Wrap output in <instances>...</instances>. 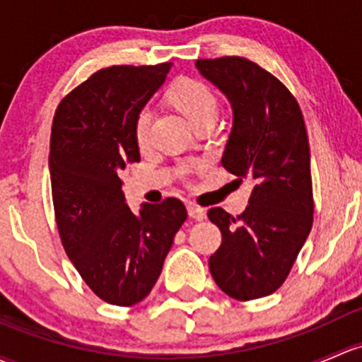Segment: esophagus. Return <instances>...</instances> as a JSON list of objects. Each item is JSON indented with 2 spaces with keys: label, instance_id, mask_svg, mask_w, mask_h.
<instances>
[{
  "label": "esophagus",
  "instance_id": "obj_1",
  "mask_svg": "<svg viewBox=\"0 0 362 362\" xmlns=\"http://www.w3.org/2000/svg\"><path fill=\"white\" fill-rule=\"evenodd\" d=\"M187 213L191 218L196 220V222H201V220H204V216H206V211L203 210V208H199L197 204H187Z\"/></svg>",
  "mask_w": 362,
  "mask_h": 362
}]
</instances>
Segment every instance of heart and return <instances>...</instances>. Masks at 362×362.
Instances as JSON below:
<instances>
[{"instance_id": "b5f03b06", "label": "heart", "mask_w": 362, "mask_h": 362, "mask_svg": "<svg viewBox=\"0 0 362 362\" xmlns=\"http://www.w3.org/2000/svg\"><path fill=\"white\" fill-rule=\"evenodd\" d=\"M171 100L175 102L178 109L192 121V124L199 123L204 117H216L218 114V100L216 95L208 85H204L199 79L185 78L180 79L177 85L171 88ZM151 121H152V109L149 105H144L135 116V140L140 147H146L151 139ZM191 173V168L182 165L178 168L180 177H187Z\"/></svg>"}]
</instances>
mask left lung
Returning <instances> with one entry per match:
<instances>
[{
  "label": "left lung",
  "instance_id": "left-lung-1",
  "mask_svg": "<svg viewBox=\"0 0 362 362\" xmlns=\"http://www.w3.org/2000/svg\"><path fill=\"white\" fill-rule=\"evenodd\" d=\"M196 67L229 98L234 112L222 166L253 184L238 218L222 208L208 211L222 232L210 272L232 298H262L286 281L312 229L305 123L291 91L245 57L201 59Z\"/></svg>",
  "mask_w": 362,
  "mask_h": 362
}]
</instances>
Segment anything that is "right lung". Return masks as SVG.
Here are the masks:
<instances>
[{"label":"right lung","mask_w":362,"mask_h":362,"mask_svg":"<svg viewBox=\"0 0 362 362\" xmlns=\"http://www.w3.org/2000/svg\"><path fill=\"white\" fill-rule=\"evenodd\" d=\"M171 64L112 66L76 86L57 107L50 180L60 241L90 290L112 305L149 295L187 218L168 197L132 213L121 173L140 161L135 116L165 83Z\"/></svg>","instance_id":"1"}]
</instances>
